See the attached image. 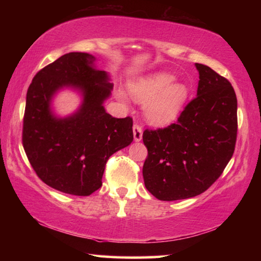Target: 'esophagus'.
I'll list each match as a JSON object with an SVG mask.
<instances>
[{"label":"esophagus","instance_id":"34e87169","mask_svg":"<svg viewBox=\"0 0 261 261\" xmlns=\"http://www.w3.org/2000/svg\"><path fill=\"white\" fill-rule=\"evenodd\" d=\"M134 138L135 141H140L143 138V127L138 124L134 125Z\"/></svg>","mask_w":261,"mask_h":261}]
</instances>
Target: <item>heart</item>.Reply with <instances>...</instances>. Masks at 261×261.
<instances>
[{
	"instance_id": "obj_1",
	"label": "heart",
	"mask_w": 261,
	"mask_h": 261,
	"mask_svg": "<svg viewBox=\"0 0 261 261\" xmlns=\"http://www.w3.org/2000/svg\"><path fill=\"white\" fill-rule=\"evenodd\" d=\"M167 72H155L129 83V92L137 102L145 103V117L155 126H166L177 120L189 98V88L183 83H174ZM123 102L126 94L117 92Z\"/></svg>"
}]
</instances>
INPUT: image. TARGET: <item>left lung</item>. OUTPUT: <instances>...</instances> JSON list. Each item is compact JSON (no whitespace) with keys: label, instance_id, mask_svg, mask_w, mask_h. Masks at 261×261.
Returning a JSON list of instances; mask_svg holds the SVG:
<instances>
[{"label":"left lung","instance_id":"obj_1","mask_svg":"<svg viewBox=\"0 0 261 261\" xmlns=\"http://www.w3.org/2000/svg\"><path fill=\"white\" fill-rule=\"evenodd\" d=\"M197 96L177 123L143 134L148 155L145 187L159 200L187 199L205 192L230 161L237 138V98L228 79L204 64Z\"/></svg>","mask_w":261,"mask_h":261}]
</instances>
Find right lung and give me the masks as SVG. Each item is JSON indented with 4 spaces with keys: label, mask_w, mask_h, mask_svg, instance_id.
Here are the masks:
<instances>
[{
    "label": "right lung",
    "mask_w": 261,
    "mask_h": 261,
    "mask_svg": "<svg viewBox=\"0 0 261 261\" xmlns=\"http://www.w3.org/2000/svg\"><path fill=\"white\" fill-rule=\"evenodd\" d=\"M95 57L69 53L35 74L26 94L23 146L35 174L43 183L73 196H90L102 185L110 155L134 140L132 118H115L103 102L113 84L94 68ZM77 88L83 103L68 118L50 109L56 92Z\"/></svg>",
    "instance_id": "add662e5"
}]
</instances>
